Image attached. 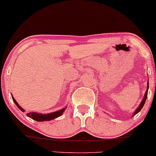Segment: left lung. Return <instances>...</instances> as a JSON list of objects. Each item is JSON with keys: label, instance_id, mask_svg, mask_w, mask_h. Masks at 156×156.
<instances>
[{"label": "left lung", "instance_id": "1", "mask_svg": "<svg viewBox=\"0 0 156 156\" xmlns=\"http://www.w3.org/2000/svg\"><path fill=\"white\" fill-rule=\"evenodd\" d=\"M147 84L149 85V82H148V83H147ZM148 89H149V86H147V91H146L145 94H144V98H143L142 101H141L139 107H137V110H136L135 112H134V115H135L137 113H139V112L141 110V109L143 108V107H144V104H145L146 100H147V94H148Z\"/></svg>", "mask_w": 156, "mask_h": 156}]
</instances>
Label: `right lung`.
I'll list each match as a JSON object with an SVG mask.
<instances>
[{
  "instance_id": "obj_1",
  "label": "right lung",
  "mask_w": 156,
  "mask_h": 156,
  "mask_svg": "<svg viewBox=\"0 0 156 156\" xmlns=\"http://www.w3.org/2000/svg\"><path fill=\"white\" fill-rule=\"evenodd\" d=\"M12 101H13L14 103H15L17 107L20 109V110H22V112L25 111V110H24L22 107H21L20 106H19V104L16 102V101L15 100V98H14L12 96ZM65 108H66V107H65ZM65 108L62 109V110H58V111L54 112V113H48V114H41V113H35V112H33V113L31 112V113H27V115H28V117H30V118H31L32 119L36 120V121H37V122L50 121V120L54 119H55V118H57V117L62 115V113H63L64 111L65 110Z\"/></svg>"
}]
</instances>
